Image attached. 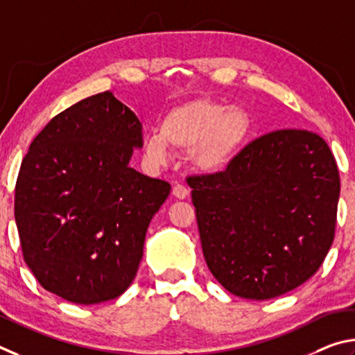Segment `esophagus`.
<instances>
[{
    "mask_svg": "<svg viewBox=\"0 0 355 355\" xmlns=\"http://www.w3.org/2000/svg\"><path fill=\"white\" fill-rule=\"evenodd\" d=\"M173 195L179 198V200H185L189 196V189L184 184H176L173 187Z\"/></svg>",
    "mask_w": 355,
    "mask_h": 355,
    "instance_id": "34e87169",
    "label": "esophagus"
}]
</instances>
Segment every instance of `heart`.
<instances>
[{"label": "heart", "mask_w": 355, "mask_h": 355, "mask_svg": "<svg viewBox=\"0 0 355 355\" xmlns=\"http://www.w3.org/2000/svg\"><path fill=\"white\" fill-rule=\"evenodd\" d=\"M251 128V115L243 107L200 98L168 112L160 132L146 135L145 151L155 164L168 159V148L190 151L198 170L218 173L235 159Z\"/></svg>", "instance_id": "b5f03b06"}]
</instances>
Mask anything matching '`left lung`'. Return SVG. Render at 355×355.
Listing matches in <instances>:
<instances>
[{"label":"left lung","instance_id":"obj_1","mask_svg":"<svg viewBox=\"0 0 355 355\" xmlns=\"http://www.w3.org/2000/svg\"><path fill=\"white\" fill-rule=\"evenodd\" d=\"M204 259L223 287L271 300L312 277L335 237L340 176L322 137H259L225 171L189 176Z\"/></svg>","mask_w":355,"mask_h":355}]
</instances>
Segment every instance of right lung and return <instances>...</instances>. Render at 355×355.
Returning <instances> with one entry per match:
<instances>
[{
  "label": "right lung",
  "mask_w": 355,
  "mask_h": 355,
  "mask_svg": "<svg viewBox=\"0 0 355 355\" xmlns=\"http://www.w3.org/2000/svg\"><path fill=\"white\" fill-rule=\"evenodd\" d=\"M141 146L139 118L110 92L60 112L31 143L14 209L23 259L43 288L98 304L132 284L171 190L129 166Z\"/></svg>",
  "instance_id": "obj_1"
}]
</instances>
